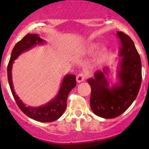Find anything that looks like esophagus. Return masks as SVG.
<instances>
[{"instance_id":"obj_1","label":"esophagus","mask_w":149,"mask_h":149,"mask_svg":"<svg viewBox=\"0 0 149 149\" xmlns=\"http://www.w3.org/2000/svg\"><path fill=\"white\" fill-rule=\"evenodd\" d=\"M85 77H86V75L84 73H80L79 74L77 75L76 76V80L78 83H81V82L84 81Z\"/></svg>"}]
</instances>
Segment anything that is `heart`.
<instances>
[{
  "label": "heart",
  "mask_w": 149,
  "mask_h": 149,
  "mask_svg": "<svg viewBox=\"0 0 149 149\" xmlns=\"http://www.w3.org/2000/svg\"><path fill=\"white\" fill-rule=\"evenodd\" d=\"M100 47V44L99 43H93V44H90V45H89L87 46V47H85V52H88V53H90V52H94L95 50H96V49L98 48V47ZM106 52V49L103 48L101 49L100 51V57H102V56H103L104 54H105Z\"/></svg>",
  "instance_id": "1"
}]
</instances>
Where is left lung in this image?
<instances>
[{
    "label": "left lung",
    "instance_id": "1",
    "mask_svg": "<svg viewBox=\"0 0 149 149\" xmlns=\"http://www.w3.org/2000/svg\"><path fill=\"white\" fill-rule=\"evenodd\" d=\"M121 42L119 55L122 57L118 77V83L109 88L104 74L108 69L97 71L88 82L91 87L90 107L95 115L104 118H113L130 107L141 84V62L132 39L123 32L118 31Z\"/></svg>",
    "mask_w": 149,
    "mask_h": 149
}]
</instances>
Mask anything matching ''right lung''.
<instances>
[{
	"label": "right lung",
	"instance_id": "1",
	"mask_svg": "<svg viewBox=\"0 0 149 149\" xmlns=\"http://www.w3.org/2000/svg\"><path fill=\"white\" fill-rule=\"evenodd\" d=\"M45 40L38 34L28 33L15 45L11 53L8 66V79L10 90L17 104L24 113L31 118L42 123L52 122L62 116L66 108V102L69 92L76 86V76L68 74L64 77L59 92L55 97L45 105L39 107H26L15 93L12 80V67L13 62L19 54L33 47L34 45L43 44Z\"/></svg>",
	"mask_w": 149,
	"mask_h": 149
}]
</instances>
